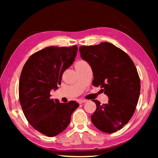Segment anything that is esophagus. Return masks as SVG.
<instances>
[{
  "mask_svg": "<svg viewBox=\"0 0 158 158\" xmlns=\"http://www.w3.org/2000/svg\"><path fill=\"white\" fill-rule=\"evenodd\" d=\"M87 102L86 99H80V100H79V101H78V103L80 104H82V103H85V102Z\"/></svg>",
  "mask_w": 158,
  "mask_h": 158,
  "instance_id": "34e87169",
  "label": "esophagus"
}]
</instances>
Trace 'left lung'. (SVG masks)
Listing matches in <instances>:
<instances>
[{
  "label": "left lung",
  "mask_w": 158,
  "mask_h": 158,
  "mask_svg": "<svg viewBox=\"0 0 158 158\" xmlns=\"http://www.w3.org/2000/svg\"><path fill=\"white\" fill-rule=\"evenodd\" d=\"M82 59L92 68L94 86L101 85L109 98L107 103L98 100L91 116L94 125L106 133L120 130L135 113L140 92L137 69L125 52L107 42L94 46H81Z\"/></svg>",
  "instance_id": "left-lung-1"
}]
</instances>
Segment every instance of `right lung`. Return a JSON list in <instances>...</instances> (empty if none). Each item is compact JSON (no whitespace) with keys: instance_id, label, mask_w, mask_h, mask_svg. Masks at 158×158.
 Here are the masks:
<instances>
[{"instance_id":"obj_1","label":"right lung","mask_w":158,"mask_h":158,"mask_svg":"<svg viewBox=\"0 0 158 158\" xmlns=\"http://www.w3.org/2000/svg\"><path fill=\"white\" fill-rule=\"evenodd\" d=\"M77 51L76 45L47 47L33 54L22 70L19 99L23 112L30 125L47 136L64 131L79 106L75 101L63 103L50 99L51 90L59 88L63 72L74 63Z\"/></svg>"}]
</instances>
